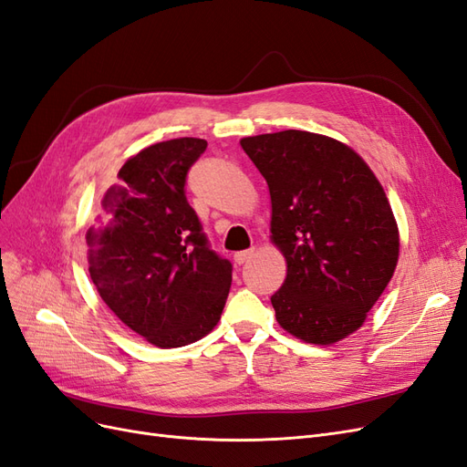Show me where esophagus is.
I'll return each mask as SVG.
<instances>
[{"instance_id":"34e87169","label":"esophagus","mask_w":467,"mask_h":467,"mask_svg":"<svg viewBox=\"0 0 467 467\" xmlns=\"http://www.w3.org/2000/svg\"><path fill=\"white\" fill-rule=\"evenodd\" d=\"M253 255H255V249H245V251H239V253H235V255H234V261H235L237 265H244V263H247Z\"/></svg>"}]
</instances>
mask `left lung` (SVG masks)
Here are the masks:
<instances>
[{
  "label": "left lung",
  "instance_id": "1",
  "mask_svg": "<svg viewBox=\"0 0 467 467\" xmlns=\"http://www.w3.org/2000/svg\"><path fill=\"white\" fill-rule=\"evenodd\" d=\"M271 192L273 242L285 285L271 296L282 329L314 345L357 331L393 276L398 223L357 151L333 138L285 130L242 140Z\"/></svg>",
  "mask_w": 467,
  "mask_h": 467
}]
</instances>
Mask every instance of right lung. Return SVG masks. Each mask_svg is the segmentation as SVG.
Segmentation results:
<instances>
[{"label": "right lung", "instance_id": "add662e5", "mask_svg": "<svg viewBox=\"0 0 467 467\" xmlns=\"http://www.w3.org/2000/svg\"><path fill=\"white\" fill-rule=\"evenodd\" d=\"M206 140L175 138L126 161L86 234L93 285L115 316L161 348L199 341L218 323L232 263L210 247L187 201Z\"/></svg>", "mask_w": 467, "mask_h": 467}]
</instances>
